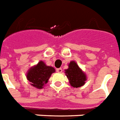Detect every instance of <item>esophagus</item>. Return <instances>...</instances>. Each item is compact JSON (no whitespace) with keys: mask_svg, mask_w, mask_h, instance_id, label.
<instances>
[{"mask_svg":"<svg viewBox=\"0 0 120 120\" xmlns=\"http://www.w3.org/2000/svg\"><path fill=\"white\" fill-rule=\"evenodd\" d=\"M62 71H63V70H62L61 68L56 69V71L57 72H58V73H61V72H62Z\"/></svg>","mask_w":120,"mask_h":120,"instance_id":"esophagus-1","label":"esophagus"}]
</instances>
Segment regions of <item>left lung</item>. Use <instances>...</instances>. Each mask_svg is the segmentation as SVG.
<instances>
[{
    "label": "left lung",
    "instance_id": "left-lung-1",
    "mask_svg": "<svg viewBox=\"0 0 120 120\" xmlns=\"http://www.w3.org/2000/svg\"><path fill=\"white\" fill-rule=\"evenodd\" d=\"M65 73L70 84L73 88H79L85 84L86 76L75 61H71L70 63L68 68L65 70Z\"/></svg>",
    "mask_w": 120,
    "mask_h": 120
}]
</instances>
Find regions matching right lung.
Returning <instances> with one entry per match:
<instances>
[{
  "label": "right lung",
  "instance_id": "add662e5",
  "mask_svg": "<svg viewBox=\"0 0 120 120\" xmlns=\"http://www.w3.org/2000/svg\"><path fill=\"white\" fill-rule=\"evenodd\" d=\"M55 72V69L52 66H47L43 61H40L36 66L29 70L27 78L30 84L38 89H41L45 84L48 82L52 73Z\"/></svg>",
  "mask_w": 120,
  "mask_h": 120
}]
</instances>
